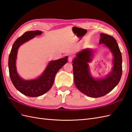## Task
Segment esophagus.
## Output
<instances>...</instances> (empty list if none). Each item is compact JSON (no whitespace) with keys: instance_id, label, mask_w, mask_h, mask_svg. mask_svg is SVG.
<instances>
[{"instance_id":"obj_1","label":"esophagus","mask_w":132,"mask_h":132,"mask_svg":"<svg viewBox=\"0 0 132 132\" xmlns=\"http://www.w3.org/2000/svg\"><path fill=\"white\" fill-rule=\"evenodd\" d=\"M68 60H69V61L70 62H72V57H71V56H69V59H68Z\"/></svg>"}]
</instances>
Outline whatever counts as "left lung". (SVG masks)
Returning <instances> with one entry per match:
<instances>
[{
    "label": "left lung",
    "mask_w": 132,
    "mask_h": 132,
    "mask_svg": "<svg viewBox=\"0 0 132 132\" xmlns=\"http://www.w3.org/2000/svg\"><path fill=\"white\" fill-rule=\"evenodd\" d=\"M100 37L99 44L106 47L113 56V66L109 74L100 79L94 78L91 75L89 63L93 57L91 48L81 51L72 61L75 85L81 92L91 97H101L110 92L119 83L122 74V57L117 40L106 34L100 33Z\"/></svg>",
    "instance_id": "obj_1"
}]
</instances>
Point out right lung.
I'll return each instance as SVG.
<instances>
[{
  "instance_id": "right-lung-1",
  "label": "right lung",
  "mask_w": 132,
  "mask_h": 132,
  "mask_svg": "<svg viewBox=\"0 0 132 132\" xmlns=\"http://www.w3.org/2000/svg\"><path fill=\"white\" fill-rule=\"evenodd\" d=\"M42 33V32L40 31L25 32L13 43L9 56V75L13 85L19 92L30 97L42 95L50 90L53 84L56 73L67 62V56L50 61L43 73L35 79L24 80L19 76L16 67V59L18 48L23 43L35 38L36 36L40 35Z\"/></svg>"
}]
</instances>
